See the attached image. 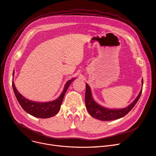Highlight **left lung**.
<instances>
[{"label":"left lung","mask_w":156,"mask_h":156,"mask_svg":"<svg viewBox=\"0 0 156 156\" xmlns=\"http://www.w3.org/2000/svg\"><path fill=\"white\" fill-rule=\"evenodd\" d=\"M143 79H142V84H143ZM142 92V89H141L138 96L135 99L133 102L122 109H108L102 106L98 105L95 101L92 96V93L89 85L86 83V91H85V106L90 115L100 120L110 121L112 120H116L124 117L129 112L134 105L136 104L138 99H140Z\"/></svg>","instance_id":"8db88e82"}]
</instances>
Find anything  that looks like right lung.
Segmentation results:
<instances>
[{
	"mask_svg": "<svg viewBox=\"0 0 156 156\" xmlns=\"http://www.w3.org/2000/svg\"><path fill=\"white\" fill-rule=\"evenodd\" d=\"M14 71H13L12 75H14ZM74 79L75 78H73L67 81L65 85L62 93L60 94V96L57 99L45 103L35 102V101H32L25 98L17 90L13 81L12 82V85L18 103L27 113H28L34 117L41 119H46L53 117L59 112L64 95L67 89H68L69 86L73 82Z\"/></svg>",
	"mask_w": 156,
	"mask_h": 156,
	"instance_id": "1",
	"label": "right lung"
}]
</instances>
